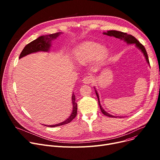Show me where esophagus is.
Returning a JSON list of instances; mask_svg holds the SVG:
<instances>
[{
    "label": "esophagus",
    "instance_id": "obj_1",
    "mask_svg": "<svg viewBox=\"0 0 160 160\" xmlns=\"http://www.w3.org/2000/svg\"><path fill=\"white\" fill-rule=\"evenodd\" d=\"M92 78L91 77H86L85 78H83L82 80V82L83 83H86V84H89L91 82H92Z\"/></svg>",
    "mask_w": 160,
    "mask_h": 160
}]
</instances>
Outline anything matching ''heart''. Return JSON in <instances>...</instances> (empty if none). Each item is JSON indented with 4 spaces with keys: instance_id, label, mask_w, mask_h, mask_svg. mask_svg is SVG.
<instances>
[{
    "instance_id": "heart-1",
    "label": "heart",
    "mask_w": 160,
    "mask_h": 160,
    "mask_svg": "<svg viewBox=\"0 0 160 160\" xmlns=\"http://www.w3.org/2000/svg\"><path fill=\"white\" fill-rule=\"evenodd\" d=\"M108 50L104 46L92 41L83 42L80 44L74 52L75 60L81 64L88 63L96 58L101 60L107 54Z\"/></svg>"
}]
</instances>
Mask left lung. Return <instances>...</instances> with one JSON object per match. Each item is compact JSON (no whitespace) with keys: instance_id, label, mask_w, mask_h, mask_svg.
Returning a JSON list of instances; mask_svg holds the SVG:
<instances>
[{"instance_id":"obj_1","label":"left lung","mask_w":160,"mask_h":160,"mask_svg":"<svg viewBox=\"0 0 160 160\" xmlns=\"http://www.w3.org/2000/svg\"><path fill=\"white\" fill-rule=\"evenodd\" d=\"M103 34L107 35V36H110V37H115V38L119 39L120 41H123L126 42V43H127L128 45L134 44V45H135V46L142 53V54H143V56L145 58L146 62L150 65L148 57V54H147V51L145 50V48L141 43H139V41H138L136 38H134L133 36L127 34V33H124V32H120V31H117V30H108L106 32H103ZM94 89H95V93L97 95V97L98 98V105L100 106V110H101L102 113L104 115L110 117H114V118H117V117H119V118H122V117H121V116H115V115H111L110 113H108L106 111H105L103 109L102 106H101V104H100V99H99V95L97 93V91L95 89V87H94Z\"/></svg>"}]
</instances>
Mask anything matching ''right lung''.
Returning a JSON list of instances; mask_svg holds the SVG:
<instances>
[{
  "mask_svg": "<svg viewBox=\"0 0 160 160\" xmlns=\"http://www.w3.org/2000/svg\"><path fill=\"white\" fill-rule=\"evenodd\" d=\"M62 32H58L55 33H52V34L49 35H45L41 36L39 37L38 39L32 41L30 43L24 47L23 50L19 56V59L26 56L30 54L35 53L38 52H49L50 47L52 46V41L56 39L59 36H60ZM72 110L70 115V116L65 119L64 121L60 122L56 124H51V125H47L43 124L46 127H56L58 126H62L63 124H66L69 123L72 119H74V117L77 116V103L75 102V95L74 93L72 94Z\"/></svg>",
  "mask_w": 160,
  "mask_h": 160,
  "instance_id": "add662e5",
  "label": "right lung"
}]
</instances>
